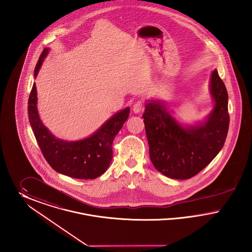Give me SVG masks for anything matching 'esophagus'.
Listing matches in <instances>:
<instances>
[{
    "instance_id": "obj_1",
    "label": "esophagus",
    "mask_w": 252,
    "mask_h": 252,
    "mask_svg": "<svg viewBox=\"0 0 252 252\" xmlns=\"http://www.w3.org/2000/svg\"><path fill=\"white\" fill-rule=\"evenodd\" d=\"M142 109H143V102H142L141 100L136 101V102L133 104V106H132V110H133L134 113H139V112L142 111Z\"/></svg>"
}]
</instances>
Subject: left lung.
<instances>
[{"label": "left lung", "instance_id": "obj_1", "mask_svg": "<svg viewBox=\"0 0 252 252\" xmlns=\"http://www.w3.org/2000/svg\"><path fill=\"white\" fill-rule=\"evenodd\" d=\"M211 92L215 105L201 125L184 128L158 101L146 104L143 114L150 158L155 168L172 179H189L206 168L225 143L229 125L228 95L217 70Z\"/></svg>", "mask_w": 252, "mask_h": 252}]
</instances>
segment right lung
I'll return each instance as SVG.
<instances>
[{
    "label": "right lung",
    "mask_w": 252,
    "mask_h": 252,
    "mask_svg": "<svg viewBox=\"0 0 252 252\" xmlns=\"http://www.w3.org/2000/svg\"><path fill=\"white\" fill-rule=\"evenodd\" d=\"M48 50L44 48L41 52L34 71L35 78ZM129 114L130 108L127 107L107 120L90 137L69 142L55 137L41 123L35 83L28 99L29 122L44 158L56 172L78 179H94L106 172L113 159V141Z\"/></svg>",
    "instance_id": "add662e5"
}]
</instances>
